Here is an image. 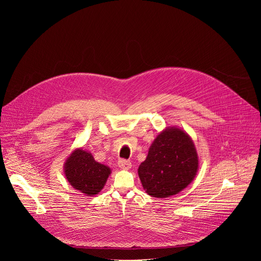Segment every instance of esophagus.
I'll return each mask as SVG.
<instances>
[{"label":"esophagus","mask_w":261,"mask_h":261,"mask_svg":"<svg viewBox=\"0 0 261 261\" xmlns=\"http://www.w3.org/2000/svg\"><path fill=\"white\" fill-rule=\"evenodd\" d=\"M119 166L121 167V168H124V169H129V168H131V162L129 161V160H126V159H121V160H119Z\"/></svg>","instance_id":"obj_1"}]
</instances>
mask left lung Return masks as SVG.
Instances as JSON below:
<instances>
[{"label":"left lung","instance_id":"8db88e82","mask_svg":"<svg viewBox=\"0 0 261 261\" xmlns=\"http://www.w3.org/2000/svg\"><path fill=\"white\" fill-rule=\"evenodd\" d=\"M197 168L198 158L192 139L172 127L154 140L146 159L138 167V175L148 195L165 198L187 187Z\"/></svg>","mask_w":261,"mask_h":261}]
</instances>
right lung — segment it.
<instances>
[{
    "instance_id": "1",
    "label": "right lung",
    "mask_w": 261,
    "mask_h": 261,
    "mask_svg": "<svg viewBox=\"0 0 261 261\" xmlns=\"http://www.w3.org/2000/svg\"><path fill=\"white\" fill-rule=\"evenodd\" d=\"M65 174L74 189L88 196H94L103 189L110 169L96 162L92 154L79 148L67 159Z\"/></svg>"
}]
</instances>
